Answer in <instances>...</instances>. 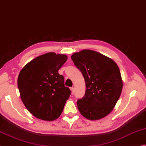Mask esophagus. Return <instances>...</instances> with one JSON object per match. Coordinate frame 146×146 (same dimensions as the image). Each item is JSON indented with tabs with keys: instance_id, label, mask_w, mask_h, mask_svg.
I'll return each mask as SVG.
<instances>
[{
	"instance_id": "esophagus-1",
	"label": "esophagus",
	"mask_w": 146,
	"mask_h": 146,
	"mask_svg": "<svg viewBox=\"0 0 146 146\" xmlns=\"http://www.w3.org/2000/svg\"><path fill=\"white\" fill-rule=\"evenodd\" d=\"M70 90H71V92H72V94H74V87H71V88H70Z\"/></svg>"
}]
</instances>
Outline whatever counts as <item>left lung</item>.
I'll return each instance as SVG.
<instances>
[{"mask_svg":"<svg viewBox=\"0 0 146 146\" xmlns=\"http://www.w3.org/2000/svg\"><path fill=\"white\" fill-rule=\"evenodd\" d=\"M71 59L85 81V96L77 101L81 114L93 121L108 115L118 101L122 89L118 66L111 59L88 49L74 53Z\"/></svg>","mask_w":146,"mask_h":146,"instance_id":"obj_1","label":"left lung"}]
</instances>
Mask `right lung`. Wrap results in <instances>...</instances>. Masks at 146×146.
I'll use <instances>...</instances> for the list:
<instances>
[{
  "instance_id": "right-lung-1",
  "label": "right lung",
  "mask_w": 146,
  "mask_h": 146,
  "mask_svg": "<svg viewBox=\"0 0 146 146\" xmlns=\"http://www.w3.org/2000/svg\"><path fill=\"white\" fill-rule=\"evenodd\" d=\"M67 60L65 54L48 52L38 56L24 66L18 78V87L23 103L38 119L54 121L60 116L70 88L58 70Z\"/></svg>"
}]
</instances>
